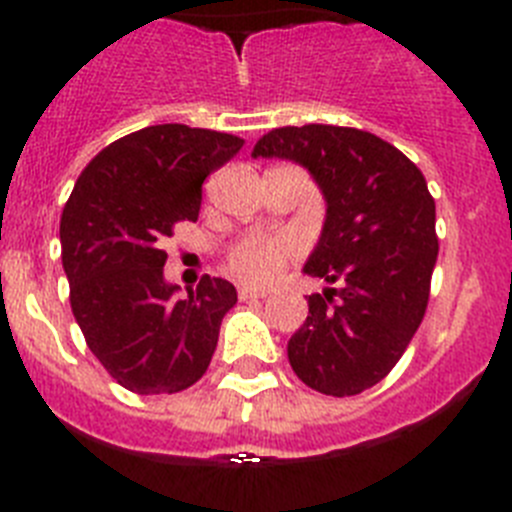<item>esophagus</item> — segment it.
Masks as SVG:
<instances>
[{
	"instance_id": "1",
	"label": "esophagus",
	"mask_w": 512,
	"mask_h": 512,
	"mask_svg": "<svg viewBox=\"0 0 512 512\" xmlns=\"http://www.w3.org/2000/svg\"><path fill=\"white\" fill-rule=\"evenodd\" d=\"M238 297H241L243 302H246V300H264V297H269V292H266V289H256V287H241V289H238Z\"/></svg>"
}]
</instances>
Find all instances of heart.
Returning a JSON list of instances; mask_svg holds the SVG:
<instances>
[{"label": "heart", "instance_id": "obj_1", "mask_svg": "<svg viewBox=\"0 0 512 512\" xmlns=\"http://www.w3.org/2000/svg\"><path fill=\"white\" fill-rule=\"evenodd\" d=\"M297 246L287 235H246L228 248L225 264L248 284H269L277 279Z\"/></svg>", "mask_w": 512, "mask_h": 512}]
</instances>
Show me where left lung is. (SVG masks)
<instances>
[{"instance_id":"8db88e82","label":"left lung","mask_w":512,"mask_h":512,"mask_svg":"<svg viewBox=\"0 0 512 512\" xmlns=\"http://www.w3.org/2000/svg\"><path fill=\"white\" fill-rule=\"evenodd\" d=\"M251 156L307 166L328 202L305 274L341 287L307 297L289 364L323 395H361L395 369L431 297L438 235L425 176L379 135L315 122L269 130Z\"/></svg>"}]
</instances>
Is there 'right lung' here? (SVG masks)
<instances>
[{"instance_id": "obj_1", "label": "right lung", "mask_w": 512, "mask_h": 512, "mask_svg": "<svg viewBox=\"0 0 512 512\" xmlns=\"http://www.w3.org/2000/svg\"><path fill=\"white\" fill-rule=\"evenodd\" d=\"M241 148L238 135L179 122L135 130L89 161L63 207L74 318L99 364L135 395H174L202 379L238 302L233 284L207 274L174 300L161 241L197 220L202 182Z\"/></svg>"}]
</instances>
